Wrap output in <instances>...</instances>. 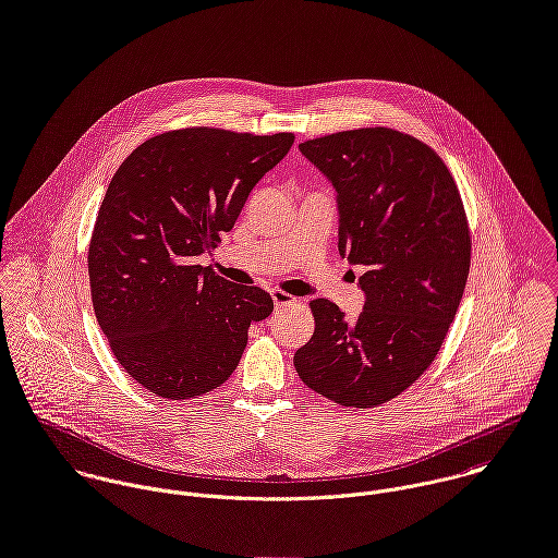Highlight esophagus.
Wrapping results in <instances>:
<instances>
[{
	"instance_id": "esophagus-1",
	"label": "esophagus",
	"mask_w": 558,
	"mask_h": 558,
	"mask_svg": "<svg viewBox=\"0 0 558 558\" xmlns=\"http://www.w3.org/2000/svg\"><path fill=\"white\" fill-rule=\"evenodd\" d=\"M271 300H274L276 306H287V304L298 302V298H293V295H289V293H284V291H280V289H274V291H271Z\"/></svg>"
}]
</instances>
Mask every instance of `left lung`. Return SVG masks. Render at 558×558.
I'll return each instance as SVG.
<instances>
[{
  "instance_id": "1",
  "label": "left lung",
  "mask_w": 558,
  "mask_h": 558,
  "mask_svg": "<svg viewBox=\"0 0 558 558\" xmlns=\"http://www.w3.org/2000/svg\"><path fill=\"white\" fill-rule=\"evenodd\" d=\"M337 193L339 254L363 265V311L311 302L315 330L293 365L313 392L343 408H375L405 392L436 359L471 267L458 185L425 142L386 126L300 144Z\"/></svg>"
}]
</instances>
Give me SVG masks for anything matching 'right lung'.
Here are the masks:
<instances>
[{
	"label": "right lung",
	"instance_id": "add662e5",
	"mask_svg": "<svg viewBox=\"0 0 558 558\" xmlns=\"http://www.w3.org/2000/svg\"><path fill=\"white\" fill-rule=\"evenodd\" d=\"M293 133L195 126L142 142L111 177L89 254L96 319L111 352L148 392L183 401L236 369L252 322L274 300L197 265L230 232Z\"/></svg>",
	"mask_w": 558,
	"mask_h": 558
}]
</instances>
